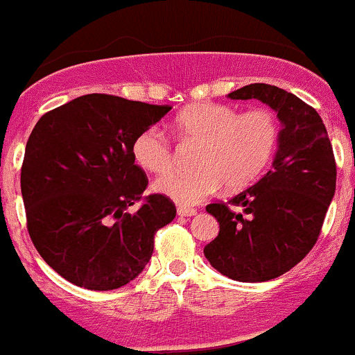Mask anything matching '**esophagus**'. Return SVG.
Instances as JSON below:
<instances>
[{"label": "esophagus", "instance_id": "1", "mask_svg": "<svg viewBox=\"0 0 355 355\" xmlns=\"http://www.w3.org/2000/svg\"><path fill=\"white\" fill-rule=\"evenodd\" d=\"M178 216H181V217H191V216H196V209H191V207L179 205V207H178Z\"/></svg>", "mask_w": 355, "mask_h": 355}]
</instances>
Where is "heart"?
I'll use <instances>...</instances> for the list:
<instances>
[{"mask_svg": "<svg viewBox=\"0 0 355 355\" xmlns=\"http://www.w3.org/2000/svg\"><path fill=\"white\" fill-rule=\"evenodd\" d=\"M174 131L181 139L200 141L195 171H173L155 182V191L181 205H195L224 184L240 189L254 182L275 157L278 117L269 108L241 112L231 105L200 101L179 112ZM141 169L162 174L173 167V146L159 128L139 132L131 146Z\"/></svg>", "mask_w": 355, "mask_h": 355, "instance_id": "1", "label": "heart"}]
</instances>
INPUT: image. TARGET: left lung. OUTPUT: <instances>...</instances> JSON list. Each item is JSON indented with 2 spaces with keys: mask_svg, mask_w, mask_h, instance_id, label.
<instances>
[{
  "mask_svg": "<svg viewBox=\"0 0 355 355\" xmlns=\"http://www.w3.org/2000/svg\"><path fill=\"white\" fill-rule=\"evenodd\" d=\"M227 96L269 105L282 131L264 178L230 203L207 205L219 223V234L203 254L214 269L234 282H269L295 268L318 241L335 195V155L319 114L295 94L255 83Z\"/></svg>",
  "mask_w": 355,
  "mask_h": 355,
  "instance_id": "8db88e82",
  "label": "left lung"
}]
</instances>
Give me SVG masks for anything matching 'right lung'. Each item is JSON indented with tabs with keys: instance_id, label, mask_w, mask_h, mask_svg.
<instances>
[{
	"instance_id": "obj_1",
	"label": "right lung",
	"mask_w": 355,
	"mask_h": 355,
	"mask_svg": "<svg viewBox=\"0 0 355 355\" xmlns=\"http://www.w3.org/2000/svg\"><path fill=\"white\" fill-rule=\"evenodd\" d=\"M171 108L93 93L34 125L20 173L27 231L67 282L121 288L152 259L155 233L176 217V205L159 193L143 196L148 179L131 146ZM139 199L142 207L128 213Z\"/></svg>"
}]
</instances>
